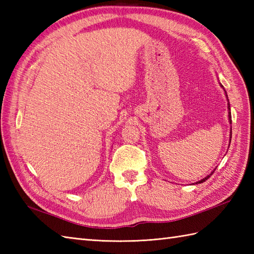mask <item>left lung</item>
I'll return each mask as SVG.
<instances>
[{"label":"left lung","mask_w":254,"mask_h":254,"mask_svg":"<svg viewBox=\"0 0 254 254\" xmlns=\"http://www.w3.org/2000/svg\"><path fill=\"white\" fill-rule=\"evenodd\" d=\"M222 87H223V85H222ZM225 93H226V90H225ZM226 97H227V93H226ZM227 98H228V97H227ZM227 100H228V99H227ZM228 110H229V111H228V118H229V122H230V124H231V112H230V105H229V101H228ZM230 141H231V131H230ZM214 171H215V170H214ZM214 171H213V172H214ZM213 172H212V174H209L208 176L205 177V178H203L202 180L197 181V182H196V185H197V183H202V182H204V181H206V180L208 179V178L213 175Z\"/></svg>","instance_id":"1"}]
</instances>
